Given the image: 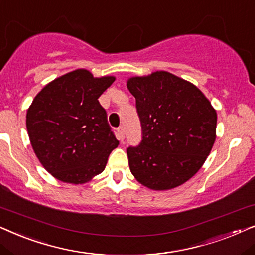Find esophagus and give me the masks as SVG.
<instances>
[{
  "label": "esophagus",
  "mask_w": 255,
  "mask_h": 255,
  "mask_svg": "<svg viewBox=\"0 0 255 255\" xmlns=\"http://www.w3.org/2000/svg\"><path fill=\"white\" fill-rule=\"evenodd\" d=\"M125 135H126V133H125V128H124V127H119V128H118V136H119V140L124 141Z\"/></svg>",
  "instance_id": "esophagus-1"
}]
</instances>
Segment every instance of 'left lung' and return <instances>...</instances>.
Wrapping results in <instances>:
<instances>
[{
  "label": "left lung",
  "mask_w": 255,
  "mask_h": 255,
  "mask_svg": "<svg viewBox=\"0 0 255 255\" xmlns=\"http://www.w3.org/2000/svg\"><path fill=\"white\" fill-rule=\"evenodd\" d=\"M142 140L127 148L134 177L152 190L183 184L201 169L216 140L217 113L189 81L157 71L130 78Z\"/></svg>",
  "instance_id": "obj_1"
}]
</instances>
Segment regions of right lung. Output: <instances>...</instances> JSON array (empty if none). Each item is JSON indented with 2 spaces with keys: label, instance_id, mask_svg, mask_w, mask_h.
Returning <instances> with one entry per match:
<instances>
[{
  "label": "right lung",
  "instance_id": "right-lung-1",
  "mask_svg": "<svg viewBox=\"0 0 255 255\" xmlns=\"http://www.w3.org/2000/svg\"><path fill=\"white\" fill-rule=\"evenodd\" d=\"M114 77L76 70L47 84L26 113V129L43 167L62 182L81 184L104 171L119 141L99 97Z\"/></svg>",
  "mask_w": 255,
  "mask_h": 255
}]
</instances>
